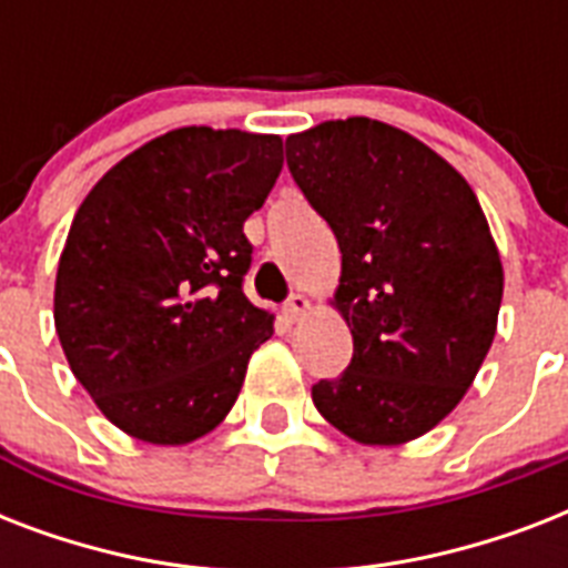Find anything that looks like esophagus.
I'll return each instance as SVG.
<instances>
[{
    "label": "esophagus",
    "mask_w": 568,
    "mask_h": 568,
    "mask_svg": "<svg viewBox=\"0 0 568 568\" xmlns=\"http://www.w3.org/2000/svg\"><path fill=\"white\" fill-rule=\"evenodd\" d=\"M310 310H312V303L306 294H292V297H288V303H285V318L301 321Z\"/></svg>",
    "instance_id": "1"
}]
</instances>
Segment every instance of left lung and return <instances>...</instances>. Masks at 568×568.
Here are the masks:
<instances>
[{
  "label": "left lung",
  "mask_w": 568,
  "mask_h": 568,
  "mask_svg": "<svg viewBox=\"0 0 568 568\" xmlns=\"http://www.w3.org/2000/svg\"><path fill=\"white\" fill-rule=\"evenodd\" d=\"M285 162L336 232L329 303L354 336L347 372L312 400L359 445L418 439L463 400L498 329L504 267L484 209L439 153L372 118L288 135Z\"/></svg>",
  "instance_id": "obj_1"
}]
</instances>
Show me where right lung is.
Returning a JSON list of instances; mask_svg holds the SVG:
<instances>
[{"label": "right lung", "instance_id": "obj_1", "mask_svg": "<svg viewBox=\"0 0 568 568\" xmlns=\"http://www.w3.org/2000/svg\"><path fill=\"white\" fill-rule=\"evenodd\" d=\"M283 171V138L182 126L84 196L58 258L55 329L75 379L129 436L189 445L226 418L274 315L241 292L244 221Z\"/></svg>", "mask_w": 568, "mask_h": 568}]
</instances>
